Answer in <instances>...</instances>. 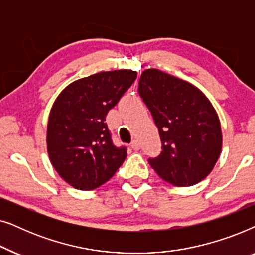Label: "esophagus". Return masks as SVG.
<instances>
[{
    "mask_svg": "<svg viewBox=\"0 0 255 255\" xmlns=\"http://www.w3.org/2000/svg\"><path fill=\"white\" fill-rule=\"evenodd\" d=\"M131 148L134 149V151H138V149L140 148V145H139L138 140H133L131 142Z\"/></svg>",
    "mask_w": 255,
    "mask_h": 255,
    "instance_id": "obj_1",
    "label": "esophagus"
}]
</instances>
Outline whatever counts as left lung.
Returning a JSON list of instances; mask_svg holds the SVG:
<instances>
[{"instance_id": "8db88e82", "label": "left lung", "mask_w": 255, "mask_h": 255, "mask_svg": "<svg viewBox=\"0 0 255 255\" xmlns=\"http://www.w3.org/2000/svg\"><path fill=\"white\" fill-rule=\"evenodd\" d=\"M138 93L158 127L162 151L148 162L163 181L194 186L214 168L222 149L218 115L191 83L159 69H146Z\"/></svg>"}]
</instances>
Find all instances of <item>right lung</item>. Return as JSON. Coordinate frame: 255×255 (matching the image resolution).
I'll return each instance as SVG.
<instances>
[{
    "label": "right lung",
    "mask_w": 255,
    "mask_h": 255,
    "mask_svg": "<svg viewBox=\"0 0 255 255\" xmlns=\"http://www.w3.org/2000/svg\"><path fill=\"white\" fill-rule=\"evenodd\" d=\"M137 78L128 69L101 72L76 80L55 100L47 124V152L59 175L72 187L93 190L114 176L127 147L114 145L106 123Z\"/></svg>",
    "instance_id": "right-lung-1"
}]
</instances>
